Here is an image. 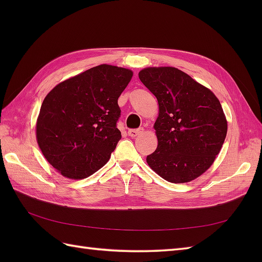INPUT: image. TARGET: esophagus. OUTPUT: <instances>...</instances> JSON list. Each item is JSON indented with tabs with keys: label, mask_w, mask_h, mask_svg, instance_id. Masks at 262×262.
<instances>
[{
	"label": "esophagus",
	"mask_w": 262,
	"mask_h": 262,
	"mask_svg": "<svg viewBox=\"0 0 262 262\" xmlns=\"http://www.w3.org/2000/svg\"><path fill=\"white\" fill-rule=\"evenodd\" d=\"M144 132L143 128H137V129H129L128 130V136L130 137H136L140 134H142V133Z\"/></svg>",
	"instance_id": "obj_1"
}]
</instances>
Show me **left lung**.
<instances>
[{
	"mask_svg": "<svg viewBox=\"0 0 262 262\" xmlns=\"http://www.w3.org/2000/svg\"><path fill=\"white\" fill-rule=\"evenodd\" d=\"M140 80L158 99V147L146 162L164 180L196 179L213 164L227 122L215 94L176 68H147Z\"/></svg>",
	"mask_w": 262,
	"mask_h": 262,
	"instance_id": "1",
	"label": "left lung"
}]
</instances>
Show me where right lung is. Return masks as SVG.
<instances>
[{"mask_svg": "<svg viewBox=\"0 0 262 262\" xmlns=\"http://www.w3.org/2000/svg\"><path fill=\"white\" fill-rule=\"evenodd\" d=\"M130 70L99 65L55 86L42 101L37 142L43 157L70 179L101 169L120 141L118 98Z\"/></svg>", "mask_w": 262, "mask_h": 262, "instance_id": "obj_1", "label": "right lung"}]
</instances>
